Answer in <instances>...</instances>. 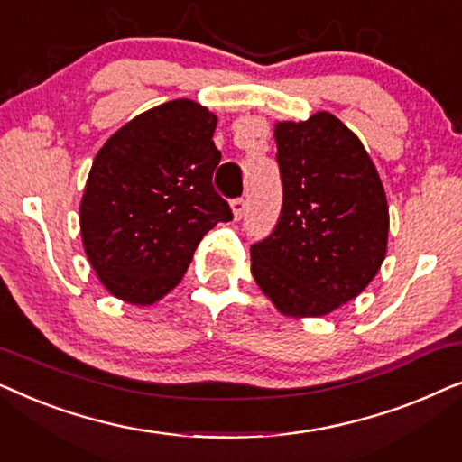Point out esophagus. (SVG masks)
<instances>
[{"label":"esophagus","instance_id":"esophagus-1","mask_svg":"<svg viewBox=\"0 0 462 462\" xmlns=\"http://www.w3.org/2000/svg\"><path fill=\"white\" fill-rule=\"evenodd\" d=\"M231 210H233V217H236V220H239L244 217L245 212V199L244 198H236L231 201Z\"/></svg>","mask_w":462,"mask_h":462}]
</instances>
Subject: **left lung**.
<instances>
[{
	"label": "left lung",
	"mask_w": 462,
	"mask_h": 462,
	"mask_svg": "<svg viewBox=\"0 0 462 462\" xmlns=\"http://www.w3.org/2000/svg\"><path fill=\"white\" fill-rule=\"evenodd\" d=\"M282 210L250 245L252 275L286 315L319 318L362 292L387 252L389 208L359 138L330 113L275 125Z\"/></svg>",
	"instance_id": "1"
}]
</instances>
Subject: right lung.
<instances>
[{"label":"right lung","instance_id":"right-lung-1","mask_svg":"<svg viewBox=\"0 0 462 462\" xmlns=\"http://www.w3.org/2000/svg\"><path fill=\"white\" fill-rule=\"evenodd\" d=\"M217 117L179 98L149 109L98 151L79 208L81 239L111 294L151 305L168 294L201 237L233 218L212 185Z\"/></svg>","mask_w":462,"mask_h":462}]
</instances>
